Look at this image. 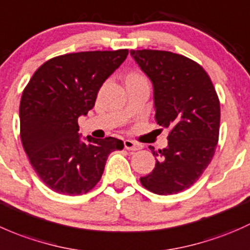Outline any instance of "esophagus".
Masks as SVG:
<instances>
[{
	"mask_svg": "<svg viewBox=\"0 0 250 250\" xmlns=\"http://www.w3.org/2000/svg\"><path fill=\"white\" fill-rule=\"evenodd\" d=\"M124 146L127 150H140V149L143 148L142 144L137 143V142H133V141L131 140H125L124 141Z\"/></svg>",
	"mask_w": 250,
	"mask_h": 250,
	"instance_id": "obj_1",
	"label": "esophagus"
}]
</instances>
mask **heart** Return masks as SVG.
Here are the masks:
<instances>
[{
	"label": "heart",
	"mask_w": 250,
	"mask_h": 250,
	"mask_svg": "<svg viewBox=\"0 0 250 250\" xmlns=\"http://www.w3.org/2000/svg\"><path fill=\"white\" fill-rule=\"evenodd\" d=\"M130 76H140V74H130Z\"/></svg>",
	"instance_id": "1"
}]
</instances>
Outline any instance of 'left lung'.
Listing matches in <instances>:
<instances>
[{
    "instance_id": "8db88e82",
    "label": "left lung",
    "mask_w": 250,
    "mask_h": 250,
    "mask_svg": "<svg viewBox=\"0 0 250 250\" xmlns=\"http://www.w3.org/2000/svg\"><path fill=\"white\" fill-rule=\"evenodd\" d=\"M154 87L158 124L168 128V146L154 150L156 164L141 184L158 195L191 187L212 161L219 140L220 104L202 66L165 50H130Z\"/></svg>"
}]
</instances>
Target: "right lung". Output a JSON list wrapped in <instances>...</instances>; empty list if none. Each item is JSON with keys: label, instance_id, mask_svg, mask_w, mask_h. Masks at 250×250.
<instances>
[{"label": "right lung", "instance_id": "right-lung-1", "mask_svg": "<svg viewBox=\"0 0 250 250\" xmlns=\"http://www.w3.org/2000/svg\"><path fill=\"white\" fill-rule=\"evenodd\" d=\"M127 49L81 51L43 63L20 101V138L33 169L53 191L83 195L101 179L107 158L124 148L114 137L82 142L78 118L95 106L104 81L127 56Z\"/></svg>", "mask_w": 250, "mask_h": 250}]
</instances>
